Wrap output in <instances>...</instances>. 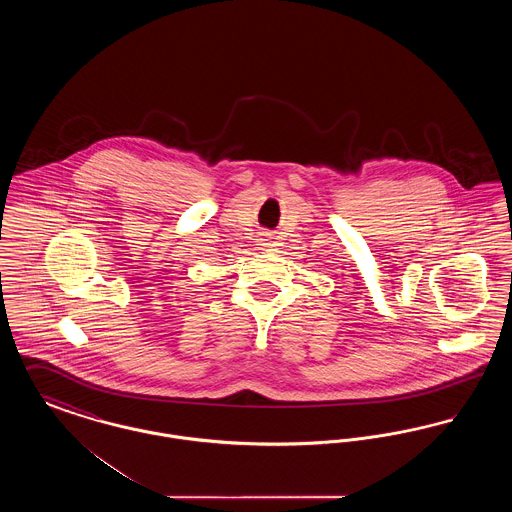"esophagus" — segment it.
I'll list each match as a JSON object with an SVG mask.
<instances>
[{
    "label": "esophagus",
    "mask_w": 512,
    "mask_h": 512,
    "mask_svg": "<svg viewBox=\"0 0 512 512\" xmlns=\"http://www.w3.org/2000/svg\"><path fill=\"white\" fill-rule=\"evenodd\" d=\"M272 242V236L268 234V232H261L259 234V245H263V247H267Z\"/></svg>",
    "instance_id": "obj_1"
}]
</instances>
